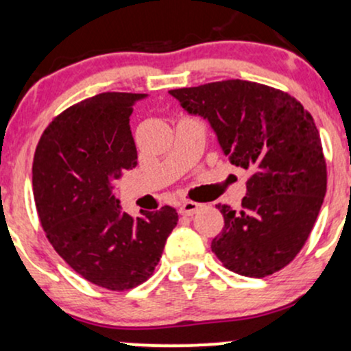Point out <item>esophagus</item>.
<instances>
[{"label": "esophagus", "mask_w": 351, "mask_h": 351, "mask_svg": "<svg viewBox=\"0 0 351 351\" xmlns=\"http://www.w3.org/2000/svg\"><path fill=\"white\" fill-rule=\"evenodd\" d=\"M199 208H201V204H198V203H193V201H184V203L180 206V215L193 216L199 211Z\"/></svg>", "instance_id": "1"}]
</instances>
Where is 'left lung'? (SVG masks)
<instances>
[{
    "instance_id": "1",
    "label": "left lung",
    "mask_w": 351,
    "mask_h": 351,
    "mask_svg": "<svg viewBox=\"0 0 351 351\" xmlns=\"http://www.w3.org/2000/svg\"><path fill=\"white\" fill-rule=\"evenodd\" d=\"M206 119L229 162L251 173L241 209L216 204L224 228L211 243L229 271L265 277L304 247L327 193V163L312 115L287 92L249 80L170 90Z\"/></svg>"
}]
</instances>
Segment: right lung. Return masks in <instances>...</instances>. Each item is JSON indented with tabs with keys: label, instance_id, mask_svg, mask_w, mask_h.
<instances>
[{
	"label": "right lung",
	"instance_id": "obj_1",
	"mask_svg": "<svg viewBox=\"0 0 351 351\" xmlns=\"http://www.w3.org/2000/svg\"><path fill=\"white\" fill-rule=\"evenodd\" d=\"M143 97L104 92L66 108L33 162L36 209L54 251L86 280L117 292L150 279L178 223L171 206L132 217L114 195L112 181L136 167L130 115Z\"/></svg>",
	"mask_w": 351,
	"mask_h": 351
}]
</instances>
